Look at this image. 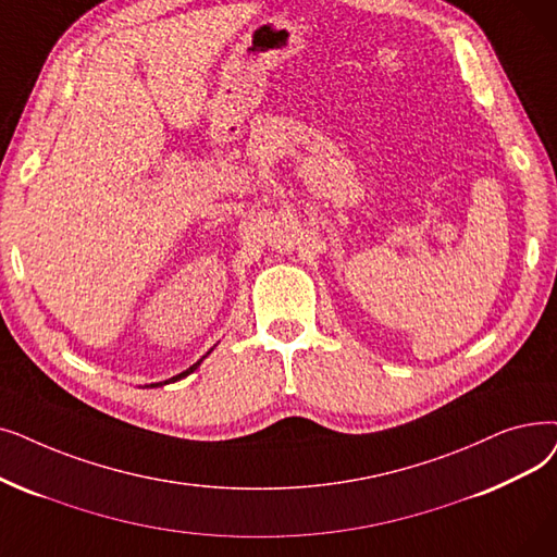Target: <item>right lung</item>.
Returning <instances> with one entry per match:
<instances>
[{"label":"right lung","instance_id":"obj_1","mask_svg":"<svg viewBox=\"0 0 557 557\" xmlns=\"http://www.w3.org/2000/svg\"><path fill=\"white\" fill-rule=\"evenodd\" d=\"M207 355H209V352H207ZM207 355H205V357H207ZM205 357H202V359H205ZM202 359H200V361H196V364H193V367H190V369H186V371H184V373H180V375H175V377H171V380H165V382H157V384H150V386H161V384H168V382H177V380H182V377H186V375H188V373H193V371H196V369H198V367H200V364H202Z\"/></svg>","mask_w":557,"mask_h":557}]
</instances>
